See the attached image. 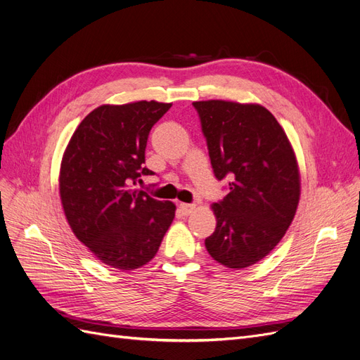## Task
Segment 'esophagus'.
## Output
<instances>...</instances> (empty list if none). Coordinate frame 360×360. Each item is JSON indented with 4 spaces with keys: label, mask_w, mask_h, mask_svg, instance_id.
I'll list each match as a JSON object with an SVG mask.
<instances>
[{
    "label": "esophagus",
    "mask_w": 360,
    "mask_h": 360,
    "mask_svg": "<svg viewBox=\"0 0 360 360\" xmlns=\"http://www.w3.org/2000/svg\"><path fill=\"white\" fill-rule=\"evenodd\" d=\"M180 209H181L183 214H191L195 209H197V205H195V204H188V202H181L180 204Z\"/></svg>",
    "instance_id": "esophagus-1"
}]
</instances>
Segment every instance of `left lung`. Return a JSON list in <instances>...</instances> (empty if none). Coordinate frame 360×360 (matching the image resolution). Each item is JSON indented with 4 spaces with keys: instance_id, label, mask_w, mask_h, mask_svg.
<instances>
[{
    "instance_id": "obj_1",
    "label": "left lung",
    "mask_w": 360,
    "mask_h": 360,
    "mask_svg": "<svg viewBox=\"0 0 360 360\" xmlns=\"http://www.w3.org/2000/svg\"><path fill=\"white\" fill-rule=\"evenodd\" d=\"M212 168L230 193L212 204L214 233L205 248L217 263L245 269L269 255L285 236L300 200L294 148L269 110L233 101L193 102Z\"/></svg>"
}]
</instances>
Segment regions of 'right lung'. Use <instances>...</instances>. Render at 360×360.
I'll list each match as a JSON object with an SVG mask.
<instances>
[{
  "label": "right lung",
  "instance_id": "1",
  "mask_svg": "<svg viewBox=\"0 0 360 360\" xmlns=\"http://www.w3.org/2000/svg\"><path fill=\"white\" fill-rule=\"evenodd\" d=\"M172 103L101 105L76 127L64 150L58 189L73 234L103 264L122 271L158 254L176 204L134 189L144 168L151 127Z\"/></svg>",
  "mask_w": 360,
  "mask_h": 360
}]
</instances>
